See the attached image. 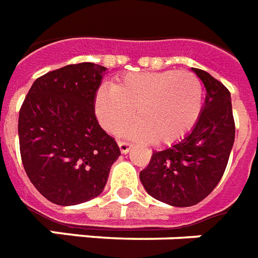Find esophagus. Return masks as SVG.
Returning <instances> with one entry per match:
<instances>
[{
  "label": "esophagus",
  "instance_id": "obj_1",
  "mask_svg": "<svg viewBox=\"0 0 258 258\" xmlns=\"http://www.w3.org/2000/svg\"><path fill=\"white\" fill-rule=\"evenodd\" d=\"M118 146H119V150H121V153H127L132 148V145L127 141H119Z\"/></svg>",
  "mask_w": 258,
  "mask_h": 258
}]
</instances>
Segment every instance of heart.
I'll return each instance as SVG.
<instances>
[{"label":"heart","instance_id":"1","mask_svg":"<svg viewBox=\"0 0 258 258\" xmlns=\"http://www.w3.org/2000/svg\"><path fill=\"white\" fill-rule=\"evenodd\" d=\"M200 78L187 71L126 74L113 86L102 85L96 96L101 125L117 135L135 118L129 135L152 144H172L195 126L203 109Z\"/></svg>","mask_w":258,"mask_h":258}]
</instances>
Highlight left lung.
<instances>
[{
    "mask_svg": "<svg viewBox=\"0 0 258 258\" xmlns=\"http://www.w3.org/2000/svg\"><path fill=\"white\" fill-rule=\"evenodd\" d=\"M207 98L193 131L170 148L153 152L140 180L152 197L173 207H191L212 193L225 172L234 142L233 112L225 85L193 68Z\"/></svg>",
    "mask_w": 258,
    "mask_h": 258,
    "instance_id": "8db88e82",
    "label": "left lung"
}]
</instances>
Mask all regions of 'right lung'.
I'll return each instance as SVG.
<instances>
[{
	"label": "right lung",
	"instance_id": "obj_1",
	"mask_svg": "<svg viewBox=\"0 0 258 258\" xmlns=\"http://www.w3.org/2000/svg\"><path fill=\"white\" fill-rule=\"evenodd\" d=\"M106 68L67 65L33 82L18 116L20 152L29 180L50 203L77 205L104 190L121 154L100 126L94 98Z\"/></svg>",
	"mask_w": 258,
	"mask_h": 258
}]
</instances>
